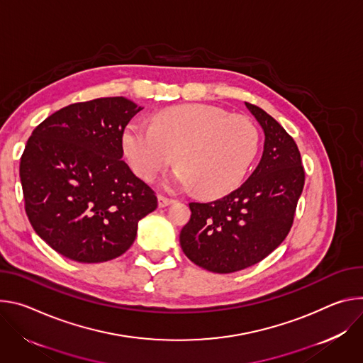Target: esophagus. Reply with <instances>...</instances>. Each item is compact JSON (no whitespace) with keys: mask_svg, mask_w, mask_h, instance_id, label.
Returning <instances> with one entry per match:
<instances>
[{"mask_svg":"<svg viewBox=\"0 0 363 363\" xmlns=\"http://www.w3.org/2000/svg\"><path fill=\"white\" fill-rule=\"evenodd\" d=\"M158 206L160 208H166V206H169V205H172L174 200L173 199H169V197H166V196H161V194H158Z\"/></svg>","mask_w":363,"mask_h":363,"instance_id":"34e87169","label":"esophagus"}]
</instances>
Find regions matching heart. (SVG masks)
<instances>
[{"instance_id":"b5f03b06","label":"heart","mask_w":363,"mask_h":363,"mask_svg":"<svg viewBox=\"0 0 363 363\" xmlns=\"http://www.w3.org/2000/svg\"><path fill=\"white\" fill-rule=\"evenodd\" d=\"M131 169L152 180L176 158L182 167L172 187H193L216 197L244 179L258 148V133L245 116L209 105H184L158 112L152 125L130 121L121 137Z\"/></svg>"}]
</instances>
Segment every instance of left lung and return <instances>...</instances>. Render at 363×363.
I'll return each mask as SVG.
<instances>
[{
    "instance_id": "obj_1",
    "label": "left lung",
    "mask_w": 363,
    "mask_h": 363,
    "mask_svg": "<svg viewBox=\"0 0 363 363\" xmlns=\"http://www.w3.org/2000/svg\"><path fill=\"white\" fill-rule=\"evenodd\" d=\"M264 130V152L250 179L209 203H189L180 232L186 257L211 272L229 274L269 255L289 235L304 187L301 155L291 135L257 105L245 102Z\"/></svg>"
}]
</instances>
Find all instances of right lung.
<instances>
[{
	"mask_svg": "<svg viewBox=\"0 0 363 363\" xmlns=\"http://www.w3.org/2000/svg\"><path fill=\"white\" fill-rule=\"evenodd\" d=\"M141 109L124 96L77 102L31 133L20 161L26 213L63 257L94 264L123 255L155 211L154 190L121 160L123 131Z\"/></svg>",
	"mask_w": 363,
	"mask_h": 363,
	"instance_id": "add662e5",
	"label": "right lung"
}]
</instances>
